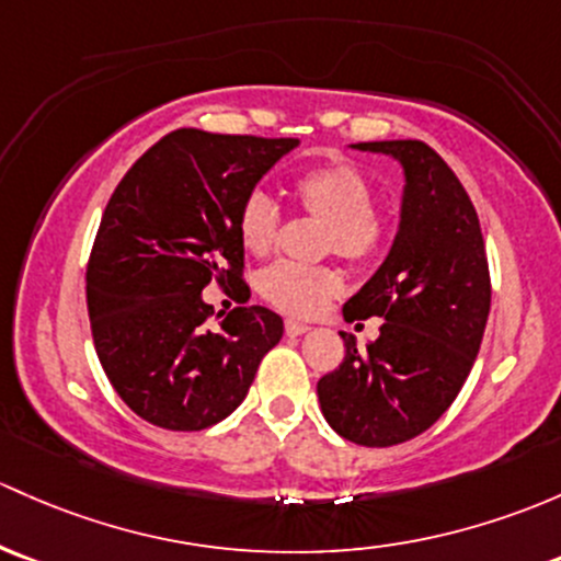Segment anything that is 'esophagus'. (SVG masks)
Here are the masks:
<instances>
[{
	"label": "esophagus",
	"mask_w": 561,
	"mask_h": 561,
	"mask_svg": "<svg viewBox=\"0 0 561 561\" xmlns=\"http://www.w3.org/2000/svg\"><path fill=\"white\" fill-rule=\"evenodd\" d=\"M306 330H309V325H306V322H298V320H287L285 322V333L287 335H304Z\"/></svg>",
	"instance_id": "34e87169"
}]
</instances>
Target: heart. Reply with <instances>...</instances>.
I'll list each match as a JSON object with an SVG mask.
<instances>
[{
    "instance_id": "heart-1",
    "label": "heart",
    "mask_w": 561,
    "mask_h": 561,
    "mask_svg": "<svg viewBox=\"0 0 561 561\" xmlns=\"http://www.w3.org/2000/svg\"><path fill=\"white\" fill-rule=\"evenodd\" d=\"M300 211L325 220L322 252L365 263L381 252L387 241V220L374 204V185L350 161H328L304 169L290 182ZM282 236L279 206L265 193H252L239 209V239L252 255H268ZM261 296L293 317H314L341 296L344 279L333 265H298L282 261L261 274Z\"/></svg>"
}]
</instances>
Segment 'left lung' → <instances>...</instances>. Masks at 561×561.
I'll return each instance as SVG.
<instances>
[{"mask_svg":"<svg viewBox=\"0 0 561 561\" xmlns=\"http://www.w3.org/2000/svg\"><path fill=\"white\" fill-rule=\"evenodd\" d=\"M405 174L400 226L387 261L344 304L346 322L381 317L379 339L317 381L320 409L341 438L394 446L440 420L473 368L492 285L479 215L449 163L420 139L359 141Z\"/></svg>","mask_w":561,"mask_h":561,"instance_id":"obj_1","label":"left lung"}]
</instances>
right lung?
I'll list each match as a JSON object with an SVG mask.
<instances>
[{"label":"right lung","mask_w":561,"mask_h":561,"mask_svg":"<svg viewBox=\"0 0 561 561\" xmlns=\"http://www.w3.org/2000/svg\"><path fill=\"white\" fill-rule=\"evenodd\" d=\"M298 139L180 128L112 193L85 271L93 346L110 385L145 422L204 430L247 398L282 317L236 306L217 325L209 282L244 285L239 209Z\"/></svg>","instance_id":"add662e5"}]
</instances>
